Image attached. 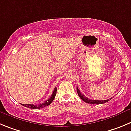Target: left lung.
<instances>
[{
	"mask_svg": "<svg viewBox=\"0 0 131 131\" xmlns=\"http://www.w3.org/2000/svg\"><path fill=\"white\" fill-rule=\"evenodd\" d=\"M76 90H77L78 95V96H80V99H82L83 101H84V102H87V103L93 104H104V103H105V102H108V101H109L111 99H110L105 100V101H97V100H91V99H89L88 98L86 97V96H85L83 94H82V93H81V92L79 91L78 87H77V88H76Z\"/></svg>",
	"mask_w": 131,
	"mask_h": 131,
	"instance_id": "8db88e82",
	"label": "left lung"
}]
</instances>
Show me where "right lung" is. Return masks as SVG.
<instances>
[{
    "label": "right lung",
    "mask_w": 131,
    "mask_h": 131,
    "mask_svg": "<svg viewBox=\"0 0 131 131\" xmlns=\"http://www.w3.org/2000/svg\"><path fill=\"white\" fill-rule=\"evenodd\" d=\"M57 87H55V89H54L53 91V93L51 95V96L49 98V99L47 100L46 101H45L43 103L40 104H36V105H35V104H21L24 106L27 107V108H31V109H40V108H43L44 107L47 106L49 105L51 102H53V101L55 99V96L56 95V93H57Z\"/></svg>",
    "instance_id": "add662e5"
}]
</instances>
